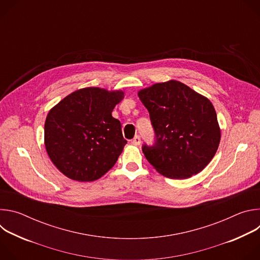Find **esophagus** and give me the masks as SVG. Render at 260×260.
I'll use <instances>...</instances> for the list:
<instances>
[{
  "label": "esophagus",
  "instance_id": "obj_1",
  "mask_svg": "<svg viewBox=\"0 0 260 260\" xmlns=\"http://www.w3.org/2000/svg\"><path fill=\"white\" fill-rule=\"evenodd\" d=\"M132 143H133L134 145H140V143H141V138H140V136H136V137L133 139Z\"/></svg>",
  "mask_w": 260,
  "mask_h": 260
}]
</instances>
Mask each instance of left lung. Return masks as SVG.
I'll list each match as a JSON object with an SVG mask.
<instances>
[{
	"mask_svg": "<svg viewBox=\"0 0 260 260\" xmlns=\"http://www.w3.org/2000/svg\"><path fill=\"white\" fill-rule=\"evenodd\" d=\"M155 133L152 146L142 150L154 169L171 179H187L202 172L220 143V127L212 103L176 80L141 89Z\"/></svg>",
	"mask_w": 260,
	"mask_h": 260,
	"instance_id": "1",
	"label": "left lung"
}]
</instances>
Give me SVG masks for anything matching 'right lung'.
I'll list each match as a JSON object with an SVG mask.
<instances>
[{
	"label": "right lung",
	"mask_w": 260,
	"mask_h": 260,
	"mask_svg": "<svg viewBox=\"0 0 260 260\" xmlns=\"http://www.w3.org/2000/svg\"><path fill=\"white\" fill-rule=\"evenodd\" d=\"M123 96L122 90L86 87L67 95L49 111L45 148L64 176L90 182L116 164L127 142L112 111Z\"/></svg>",
	"instance_id": "obj_1"
}]
</instances>
